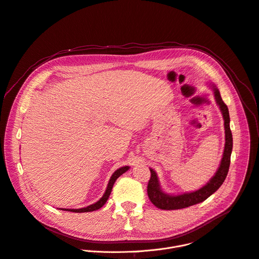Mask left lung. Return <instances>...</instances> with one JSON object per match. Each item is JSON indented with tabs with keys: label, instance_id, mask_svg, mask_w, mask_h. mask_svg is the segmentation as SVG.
Masks as SVG:
<instances>
[{
	"label": "left lung",
	"instance_id": "obj_1",
	"mask_svg": "<svg viewBox=\"0 0 259 259\" xmlns=\"http://www.w3.org/2000/svg\"><path fill=\"white\" fill-rule=\"evenodd\" d=\"M214 89L215 99L217 104L220 106V109L223 114L224 119V128H225V148L223 153V158L221 160L220 166L216 172V175L209 180V182L200 188L199 190L191 193H184L181 195H168L161 191L160 185L158 182V178L156 172L150 168L151 178L148 183V196L151 202L161 209H180L184 207H188L190 205L202 202L207 197H209L214 192H216L220 186L223 184L229 169L230 165V156L232 151V134L229 127V112L227 105L223 102L220 92L218 89Z\"/></svg>",
	"mask_w": 259,
	"mask_h": 259
}]
</instances>
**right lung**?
Here are the masks:
<instances>
[{
  "label": "right lung",
  "instance_id": "add662e5",
  "mask_svg": "<svg viewBox=\"0 0 259 259\" xmlns=\"http://www.w3.org/2000/svg\"><path fill=\"white\" fill-rule=\"evenodd\" d=\"M129 169V166H124V167H121L119 169H116L113 175L111 176L109 182H108V185H107V188H106V191L105 193L103 194V196L100 198V200H98L96 203L94 204H91L87 207H82V208H61V209H64V210H69V211H74V213H85V211H93V210H97L99 209L100 207H102L105 202L107 201L110 193H111V190H112V187H113V184L115 182V180L119 178L120 176H122L124 172H126L127 170Z\"/></svg>",
  "mask_w": 259,
  "mask_h": 259
}]
</instances>
